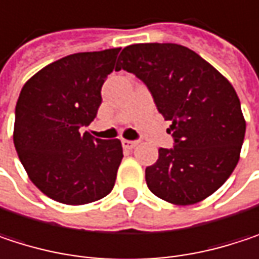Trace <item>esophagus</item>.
<instances>
[{
  "label": "esophagus",
  "instance_id": "esophagus-1",
  "mask_svg": "<svg viewBox=\"0 0 259 259\" xmlns=\"http://www.w3.org/2000/svg\"><path fill=\"white\" fill-rule=\"evenodd\" d=\"M121 144H123V147H124V148H127V150H132V148H135V147L138 145V141H129V139H123V141H121Z\"/></svg>",
  "mask_w": 259,
  "mask_h": 259
}]
</instances>
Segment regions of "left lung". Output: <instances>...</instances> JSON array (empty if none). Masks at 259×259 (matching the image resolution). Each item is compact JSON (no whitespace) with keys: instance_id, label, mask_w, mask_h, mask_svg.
<instances>
[{"instance_id":"8db88e82","label":"left lung","mask_w":259,"mask_h":259,"mask_svg":"<svg viewBox=\"0 0 259 259\" xmlns=\"http://www.w3.org/2000/svg\"><path fill=\"white\" fill-rule=\"evenodd\" d=\"M136 75L157 111L172 124L174 148H160L147 166L148 189L176 205L196 204L214 193L238 163L246 121L230 80L196 52L176 43L124 48L115 70Z\"/></svg>"}]
</instances>
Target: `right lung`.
Instances as JSON below:
<instances>
[{"label":"right lung","mask_w":259,"mask_h":259,"mask_svg":"<svg viewBox=\"0 0 259 259\" xmlns=\"http://www.w3.org/2000/svg\"><path fill=\"white\" fill-rule=\"evenodd\" d=\"M120 48L79 52L51 63L25 82L15 115L13 142L29 180L61 204L106 196L123 159L120 139L80 133L97 115L100 90Z\"/></svg>","instance_id":"right-lung-1"}]
</instances>
